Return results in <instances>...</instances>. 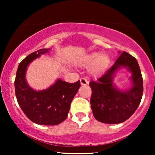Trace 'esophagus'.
Instances as JSON below:
<instances>
[{
  "label": "esophagus",
  "instance_id": "1",
  "mask_svg": "<svg viewBox=\"0 0 155 155\" xmlns=\"http://www.w3.org/2000/svg\"><path fill=\"white\" fill-rule=\"evenodd\" d=\"M80 83H81V85H87V84H88V82H87V79H85V78H81Z\"/></svg>",
  "mask_w": 155,
  "mask_h": 155
}]
</instances>
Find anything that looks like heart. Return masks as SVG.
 <instances>
[{"label":"heart","instance_id":"obj_1","mask_svg":"<svg viewBox=\"0 0 155 155\" xmlns=\"http://www.w3.org/2000/svg\"><path fill=\"white\" fill-rule=\"evenodd\" d=\"M83 65H91L90 73L93 76H98L107 70L109 64V58L107 54L95 51L87 54L82 60Z\"/></svg>","mask_w":155,"mask_h":155}]
</instances>
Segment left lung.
<instances>
[{
  "label": "left lung",
  "mask_w": 155,
  "mask_h": 155,
  "mask_svg": "<svg viewBox=\"0 0 155 155\" xmlns=\"http://www.w3.org/2000/svg\"><path fill=\"white\" fill-rule=\"evenodd\" d=\"M126 67L131 73L132 87L121 91L114 85L115 73ZM92 90L91 108L94 118L102 123L119 124L125 121L135 112L141 102L143 79L137 59L123 51L107 73L97 82L89 83Z\"/></svg>",
  "instance_id": "8db88e82"
}]
</instances>
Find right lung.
<instances>
[{"label": "right lung", "mask_w": 155, "mask_h": 155, "mask_svg": "<svg viewBox=\"0 0 155 155\" xmlns=\"http://www.w3.org/2000/svg\"><path fill=\"white\" fill-rule=\"evenodd\" d=\"M49 50L41 48L28 55L20 62L15 79V96L18 105L31 121L42 125H56L63 122L80 87L79 80L69 83L60 79L45 90L37 91L29 86L25 79L28 67L34 59Z\"/></svg>", "instance_id": "1"}]
</instances>
